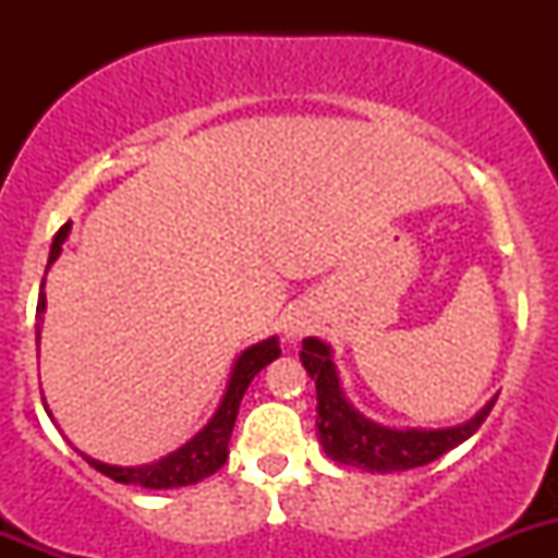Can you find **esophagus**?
<instances>
[{
    "instance_id": "obj_1",
    "label": "esophagus",
    "mask_w": 558,
    "mask_h": 558,
    "mask_svg": "<svg viewBox=\"0 0 558 558\" xmlns=\"http://www.w3.org/2000/svg\"><path fill=\"white\" fill-rule=\"evenodd\" d=\"M280 329H283V340L296 342L300 337H305L313 326H311V318H305L302 313H294L283 320V326H280Z\"/></svg>"
}]
</instances>
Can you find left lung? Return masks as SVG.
Segmentation results:
<instances>
[{
	"label": "left lung",
	"instance_id": "left-lung-1",
	"mask_svg": "<svg viewBox=\"0 0 558 558\" xmlns=\"http://www.w3.org/2000/svg\"><path fill=\"white\" fill-rule=\"evenodd\" d=\"M300 359L307 375L315 380V397H318L315 426H318L320 448L331 461L380 472V475L413 470V466H424L440 459L442 453L470 440L497 402L494 397L470 421L448 426V429H388V426L364 418L348 402L340 388V378H337L335 362H331V348L326 342H320L318 337L302 340Z\"/></svg>",
	"mask_w": 558,
	"mask_h": 558
}]
</instances>
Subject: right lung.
Returning <instances> with one entry per match:
<instances>
[{
	"mask_svg": "<svg viewBox=\"0 0 558 558\" xmlns=\"http://www.w3.org/2000/svg\"><path fill=\"white\" fill-rule=\"evenodd\" d=\"M72 223H64V227L56 232L53 245H50V256H48V269L50 264L59 258L61 245H64L66 234H70ZM45 269V272H48ZM43 289H45V278H43ZM45 313V291H39V302H37V315ZM37 342H39V326H37ZM280 356V345L278 337H269V340L256 342V345L245 348L243 353L234 362L232 375H229L227 384V393H223L221 404L213 413V418L207 421L205 429L196 432L183 448L172 451L165 459L154 461V464H143V466H112V464H102V461L92 459V456L81 453L94 470H99L102 475L112 477L116 483H132V486H143V488H178V486H194V483L205 481L210 477L213 472H218L223 466L229 456V437H232L234 421H238V410L240 402H243L245 388L251 386V380L267 367L269 362ZM48 410V404H45ZM50 415V410H48Z\"/></svg>",
	"mask_w": 558,
	"mask_h": 558,
	"instance_id": "add662e5",
	"label": "right lung"
}]
</instances>
